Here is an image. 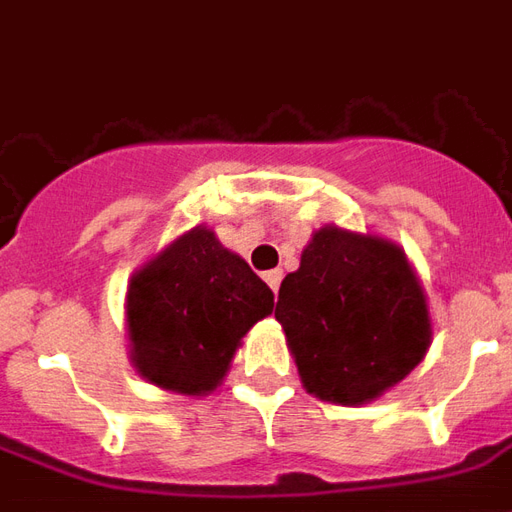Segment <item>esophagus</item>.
<instances>
[{
    "mask_svg": "<svg viewBox=\"0 0 512 512\" xmlns=\"http://www.w3.org/2000/svg\"><path fill=\"white\" fill-rule=\"evenodd\" d=\"M263 279H266V285L271 290H274V293H277L279 290V282H282V271H279V268H274V271H266V274H263Z\"/></svg>",
    "mask_w": 512,
    "mask_h": 512,
    "instance_id": "1",
    "label": "esophagus"
}]
</instances>
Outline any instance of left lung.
Listing matches in <instances>:
<instances>
[{"mask_svg":"<svg viewBox=\"0 0 512 512\" xmlns=\"http://www.w3.org/2000/svg\"><path fill=\"white\" fill-rule=\"evenodd\" d=\"M282 323L301 384L321 400L362 406L425 359V293L403 249L378 235L326 224L282 279Z\"/></svg>","mask_w":512,"mask_h":512,"instance_id":"obj_1","label":"left lung"}]
</instances>
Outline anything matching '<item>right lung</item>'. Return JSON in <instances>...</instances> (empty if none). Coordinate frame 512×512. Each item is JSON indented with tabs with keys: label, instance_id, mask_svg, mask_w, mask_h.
I'll return each mask as SVG.
<instances>
[{
	"label": "right lung",
	"instance_id": "right-lung-1",
	"mask_svg": "<svg viewBox=\"0 0 512 512\" xmlns=\"http://www.w3.org/2000/svg\"><path fill=\"white\" fill-rule=\"evenodd\" d=\"M274 293L244 257L194 227L131 277L126 323L131 362L150 384L178 395H208Z\"/></svg>",
	"mask_w": 512,
	"mask_h": 512
}]
</instances>
